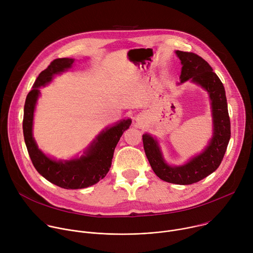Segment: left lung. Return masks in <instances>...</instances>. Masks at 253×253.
<instances>
[{
  "mask_svg": "<svg viewBox=\"0 0 253 253\" xmlns=\"http://www.w3.org/2000/svg\"><path fill=\"white\" fill-rule=\"evenodd\" d=\"M175 53L182 64L178 84L190 80L208 93L213 122L212 137L201 153L182 165L168 164L157 139L152 135L145 133L142 139L147 159L160 179L173 184L189 185L200 181L219 167L230 139V120L224 86L211 66L194 53Z\"/></svg>",
  "mask_w": 253,
  "mask_h": 253,
  "instance_id": "1",
  "label": "left lung"
}]
</instances>
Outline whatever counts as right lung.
Masks as SVG:
<instances>
[{
    "label": "right lung",
    "instance_id": "1",
    "mask_svg": "<svg viewBox=\"0 0 253 253\" xmlns=\"http://www.w3.org/2000/svg\"><path fill=\"white\" fill-rule=\"evenodd\" d=\"M75 59H56L42 71L36 79L33 89L26 98L24 107L23 132L28 153L34 167L51 183L65 189H81L92 186L103 179L109 171L115 147L120 137L131 125V119H123L102 130L80 157L57 160L47 156L33 137V120L40 89L48 85L54 76L68 71Z\"/></svg>",
    "mask_w": 253,
    "mask_h": 253
}]
</instances>
